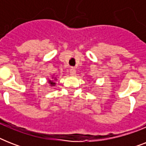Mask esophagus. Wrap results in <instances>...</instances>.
<instances>
[{
	"instance_id": "obj_1",
	"label": "esophagus",
	"mask_w": 146,
	"mask_h": 146,
	"mask_svg": "<svg viewBox=\"0 0 146 146\" xmlns=\"http://www.w3.org/2000/svg\"><path fill=\"white\" fill-rule=\"evenodd\" d=\"M70 73L71 76H75L76 75V70L75 68H73V67H72V68L70 70Z\"/></svg>"
}]
</instances>
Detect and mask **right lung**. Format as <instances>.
Returning a JSON list of instances; mask_svg holds the SVG:
<instances>
[{
	"label": "right lung",
	"mask_w": 146,
	"mask_h": 146,
	"mask_svg": "<svg viewBox=\"0 0 146 146\" xmlns=\"http://www.w3.org/2000/svg\"><path fill=\"white\" fill-rule=\"evenodd\" d=\"M49 83H50L51 86H54V85L55 84V82H54L53 81H51V80H50V81H49Z\"/></svg>",
	"instance_id": "1"
}]
</instances>
